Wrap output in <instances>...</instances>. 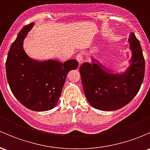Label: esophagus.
I'll return each instance as SVG.
<instances>
[{
	"label": "esophagus",
	"mask_w": 150,
	"mask_h": 150,
	"mask_svg": "<svg viewBox=\"0 0 150 150\" xmlns=\"http://www.w3.org/2000/svg\"><path fill=\"white\" fill-rule=\"evenodd\" d=\"M76 59L78 60V62H79L80 64H81L83 62V57L82 53H78L76 56Z\"/></svg>",
	"instance_id": "esophagus-1"
}]
</instances>
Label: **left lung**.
Wrapping results in <instances>:
<instances>
[{"instance_id": "8db88e82", "label": "left lung", "mask_w": 150, "mask_h": 150, "mask_svg": "<svg viewBox=\"0 0 150 150\" xmlns=\"http://www.w3.org/2000/svg\"><path fill=\"white\" fill-rule=\"evenodd\" d=\"M129 42L132 56L124 73H113L98 62H84L80 67L85 95L93 108L115 111L125 106L137 94L144 76L145 62L139 41L133 32Z\"/></svg>"}]
</instances>
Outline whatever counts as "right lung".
Returning <instances> with one entry per match:
<instances>
[{
    "label": "right lung",
    "instance_id": "1",
    "mask_svg": "<svg viewBox=\"0 0 150 150\" xmlns=\"http://www.w3.org/2000/svg\"><path fill=\"white\" fill-rule=\"evenodd\" d=\"M23 26L13 42L6 62V76L11 92L30 110L45 111L56 106L69 71L78 68V62L70 59L38 62L30 59L23 49V41L34 26Z\"/></svg>",
    "mask_w": 150,
    "mask_h": 150
}]
</instances>
